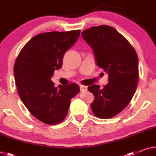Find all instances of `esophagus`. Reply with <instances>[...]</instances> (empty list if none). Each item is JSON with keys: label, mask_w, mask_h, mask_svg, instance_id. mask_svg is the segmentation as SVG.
Returning <instances> with one entry per match:
<instances>
[{"label": "esophagus", "mask_w": 156, "mask_h": 156, "mask_svg": "<svg viewBox=\"0 0 156 156\" xmlns=\"http://www.w3.org/2000/svg\"><path fill=\"white\" fill-rule=\"evenodd\" d=\"M80 89L81 91H86L87 89V87L84 86V85H80Z\"/></svg>", "instance_id": "34e87169"}]
</instances>
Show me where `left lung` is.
<instances>
[{
	"label": "left lung",
	"instance_id": "left-lung-1",
	"mask_svg": "<svg viewBox=\"0 0 156 156\" xmlns=\"http://www.w3.org/2000/svg\"><path fill=\"white\" fill-rule=\"evenodd\" d=\"M82 36L90 45L96 64L109 74V83L88 87L94 96L91 104L94 114L101 119L114 117L127 106L138 81V59L136 50L115 29L102 25L83 31Z\"/></svg>",
	"mask_w": 156,
	"mask_h": 156
}]
</instances>
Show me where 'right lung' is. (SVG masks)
I'll list each match as a JSON object with an SVG mask.
<instances>
[{
    "label": "right lung",
    "instance_id": "right-lung-1",
    "mask_svg": "<svg viewBox=\"0 0 156 156\" xmlns=\"http://www.w3.org/2000/svg\"><path fill=\"white\" fill-rule=\"evenodd\" d=\"M80 30L38 34L26 43L16 60L17 90L31 115L47 125H57L67 116L70 102L80 91L77 84L55 87L51 80L62 65L65 52L77 41Z\"/></svg>",
    "mask_w": 156,
    "mask_h": 156
}]
</instances>
